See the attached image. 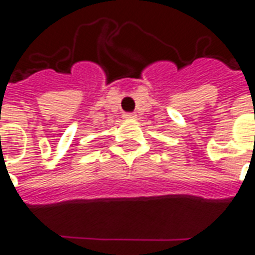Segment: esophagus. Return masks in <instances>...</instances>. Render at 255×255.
<instances>
[{
  "label": "esophagus",
  "mask_w": 255,
  "mask_h": 255,
  "mask_svg": "<svg viewBox=\"0 0 255 255\" xmlns=\"http://www.w3.org/2000/svg\"><path fill=\"white\" fill-rule=\"evenodd\" d=\"M124 118H125V119H133V118H136V114H134V113H125V114H124Z\"/></svg>",
  "instance_id": "34e87169"
}]
</instances>
